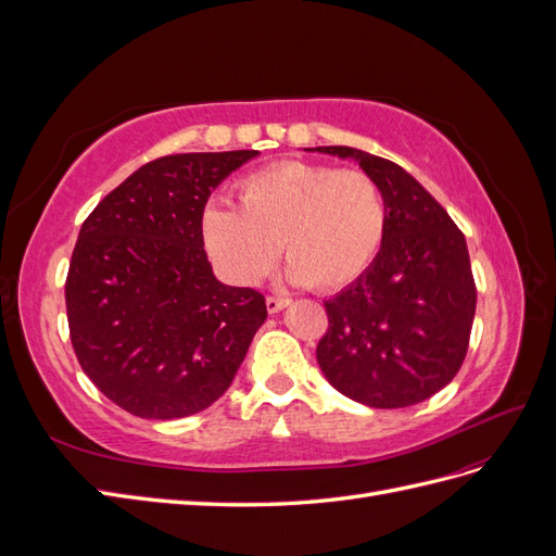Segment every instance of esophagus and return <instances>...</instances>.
<instances>
[{"mask_svg":"<svg viewBox=\"0 0 556 556\" xmlns=\"http://www.w3.org/2000/svg\"><path fill=\"white\" fill-rule=\"evenodd\" d=\"M288 304H290V299H285V296H274V294L266 296V311L268 313H278L280 308H285Z\"/></svg>","mask_w":556,"mask_h":556,"instance_id":"esophagus-1","label":"esophagus"}]
</instances>
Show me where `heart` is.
<instances>
[{"label":"heart","mask_w":556,"mask_h":556,"mask_svg":"<svg viewBox=\"0 0 556 556\" xmlns=\"http://www.w3.org/2000/svg\"><path fill=\"white\" fill-rule=\"evenodd\" d=\"M239 208L208 204L201 237L217 268L239 285L260 282L282 248L290 276L317 292L348 288L380 255L387 201L362 169L282 160L237 182Z\"/></svg>","instance_id":"1"}]
</instances>
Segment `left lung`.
<instances>
[{"mask_svg":"<svg viewBox=\"0 0 556 556\" xmlns=\"http://www.w3.org/2000/svg\"><path fill=\"white\" fill-rule=\"evenodd\" d=\"M387 201V237L368 271L325 301L317 343L327 380L371 408H406L435 394L464 364L476 315V280L462 229L399 164L348 146Z\"/></svg>","mask_w":556,"mask_h":556,"instance_id":"1","label":"left lung"}]
</instances>
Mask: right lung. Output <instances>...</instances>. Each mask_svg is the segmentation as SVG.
I'll return each instance as SVG.
<instances>
[{"label": "right lung", "mask_w": 556, "mask_h": 556, "mask_svg": "<svg viewBox=\"0 0 556 556\" xmlns=\"http://www.w3.org/2000/svg\"><path fill=\"white\" fill-rule=\"evenodd\" d=\"M257 150L143 164L80 227L64 282L78 364L123 410L176 419L208 408L266 319L264 294L217 282L201 237L211 192Z\"/></svg>", "instance_id": "right-lung-1"}]
</instances>
